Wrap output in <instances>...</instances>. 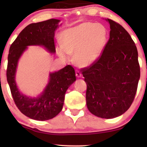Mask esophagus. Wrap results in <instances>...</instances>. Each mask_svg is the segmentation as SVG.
Segmentation results:
<instances>
[{
    "label": "esophagus",
    "mask_w": 147,
    "mask_h": 147,
    "mask_svg": "<svg viewBox=\"0 0 147 147\" xmlns=\"http://www.w3.org/2000/svg\"><path fill=\"white\" fill-rule=\"evenodd\" d=\"M76 76H77L78 78H80V77H82V74L80 73V71H78V70H76Z\"/></svg>",
    "instance_id": "34e87169"
}]
</instances>
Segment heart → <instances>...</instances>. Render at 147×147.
<instances>
[{
  "label": "heart",
  "instance_id": "obj_1",
  "mask_svg": "<svg viewBox=\"0 0 147 147\" xmlns=\"http://www.w3.org/2000/svg\"><path fill=\"white\" fill-rule=\"evenodd\" d=\"M107 40L108 31L103 25L85 22L62 33L57 53L64 59L75 53L76 63L80 67H88L99 59Z\"/></svg>",
  "mask_w": 147,
  "mask_h": 147
}]
</instances>
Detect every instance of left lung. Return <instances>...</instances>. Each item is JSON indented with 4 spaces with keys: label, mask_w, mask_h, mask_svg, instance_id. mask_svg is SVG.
Listing matches in <instances>:
<instances>
[{
    "label": "left lung",
    "mask_w": 147,
    "mask_h": 147,
    "mask_svg": "<svg viewBox=\"0 0 147 147\" xmlns=\"http://www.w3.org/2000/svg\"><path fill=\"white\" fill-rule=\"evenodd\" d=\"M110 24V39L95 63L83 68L87 84L86 104L98 117L113 118L124 114L133 102L140 79L135 43L120 24Z\"/></svg>",
    "instance_id": "8db88e82"
}]
</instances>
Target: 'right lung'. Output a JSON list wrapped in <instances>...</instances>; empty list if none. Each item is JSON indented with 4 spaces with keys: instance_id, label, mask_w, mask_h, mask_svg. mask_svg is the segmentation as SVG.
I'll return each mask as SVG.
<instances>
[{
    "instance_id": "right-lung-1",
    "label": "right lung",
    "mask_w": 147,
    "mask_h": 147,
    "mask_svg": "<svg viewBox=\"0 0 147 147\" xmlns=\"http://www.w3.org/2000/svg\"><path fill=\"white\" fill-rule=\"evenodd\" d=\"M59 20L51 19L27 26L11 44L8 55L7 82L14 102L23 114L31 119H51L61 111L68 88L76 80L75 70L71 65L49 74L47 85L36 98L29 97L20 92L15 81L18 61L27 46L39 45L51 53L55 52L54 36L59 27Z\"/></svg>"
}]
</instances>
